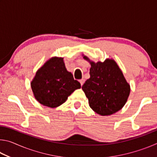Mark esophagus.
Returning a JSON list of instances; mask_svg holds the SVG:
<instances>
[{"label":"esophagus","mask_w":157,"mask_h":157,"mask_svg":"<svg viewBox=\"0 0 157 157\" xmlns=\"http://www.w3.org/2000/svg\"><path fill=\"white\" fill-rule=\"evenodd\" d=\"M79 82H80L81 86H82V85H83V84H84V79H80V80H79Z\"/></svg>","instance_id":"34e87169"}]
</instances>
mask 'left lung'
<instances>
[{
	"mask_svg": "<svg viewBox=\"0 0 157 157\" xmlns=\"http://www.w3.org/2000/svg\"><path fill=\"white\" fill-rule=\"evenodd\" d=\"M82 56L91 64L90 78L82 87L90 107L103 116L121 110L129 98L130 85L120 67L111 58L95 62L86 55Z\"/></svg>",
	"mask_w": 157,
	"mask_h": 157,
	"instance_id": "8db88e82",
	"label": "left lung"
}]
</instances>
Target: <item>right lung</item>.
Listing matches in <instances>:
<instances>
[{"label":"right lung","mask_w":157,"mask_h":157,"mask_svg":"<svg viewBox=\"0 0 157 157\" xmlns=\"http://www.w3.org/2000/svg\"><path fill=\"white\" fill-rule=\"evenodd\" d=\"M35 99L42 105L56 108L64 103L68 97L81 84L67 71L63 57H52L37 70L31 82Z\"/></svg>","instance_id":"add662e5"}]
</instances>
